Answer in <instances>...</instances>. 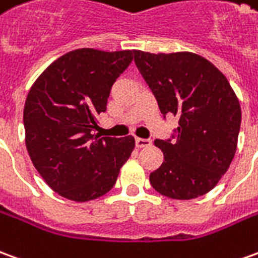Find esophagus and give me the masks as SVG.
<instances>
[{"label":"esophagus","mask_w":258,"mask_h":258,"mask_svg":"<svg viewBox=\"0 0 258 258\" xmlns=\"http://www.w3.org/2000/svg\"><path fill=\"white\" fill-rule=\"evenodd\" d=\"M151 144H152V141L148 140V138H135V145H137V148L151 147Z\"/></svg>","instance_id":"obj_1"}]
</instances>
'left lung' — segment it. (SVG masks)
Returning <instances> with one entry per match:
<instances>
[{
  "label": "left lung",
  "instance_id": "1",
  "mask_svg": "<svg viewBox=\"0 0 258 258\" xmlns=\"http://www.w3.org/2000/svg\"><path fill=\"white\" fill-rule=\"evenodd\" d=\"M134 55L160 113L179 117L172 138L155 141L165 160L149 174V181L173 200L204 196L235 156L242 121L235 92L217 67L198 54L137 50Z\"/></svg>",
  "mask_w": 258,
  "mask_h": 258
}]
</instances>
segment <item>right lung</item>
Here are the masks:
<instances>
[{
	"mask_svg": "<svg viewBox=\"0 0 258 258\" xmlns=\"http://www.w3.org/2000/svg\"><path fill=\"white\" fill-rule=\"evenodd\" d=\"M133 54L74 50L50 64L29 91L23 109L29 156L62 197L85 203L110 191L134 149L131 135L93 134L96 116L106 111L111 86Z\"/></svg>",
	"mask_w": 258,
	"mask_h": 258,
	"instance_id": "add662e5",
	"label": "right lung"
}]
</instances>
